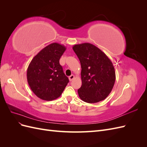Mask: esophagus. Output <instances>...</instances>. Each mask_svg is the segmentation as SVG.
Instances as JSON below:
<instances>
[{"label": "esophagus", "mask_w": 147, "mask_h": 147, "mask_svg": "<svg viewBox=\"0 0 147 147\" xmlns=\"http://www.w3.org/2000/svg\"><path fill=\"white\" fill-rule=\"evenodd\" d=\"M74 78H75V76L74 75H71L69 77V80L70 81H72L74 79Z\"/></svg>", "instance_id": "34e87169"}]
</instances>
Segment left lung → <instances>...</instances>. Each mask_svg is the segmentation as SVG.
<instances>
[{"instance_id":"left-lung-1","label":"left lung","mask_w":147,"mask_h":147,"mask_svg":"<svg viewBox=\"0 0 147 147\" xmlns=\"http://www.w3.org/2000/svg\"><path fill=\"white\" fill-rule=\"evenodd\" d=\"M72 48L81 63L82 84L78 90L80 98L90 104L104 100L112 91L116 79L112 61L90 43L77 44Z\"/></svg>"}]
</instances>
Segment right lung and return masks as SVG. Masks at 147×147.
<instances>
[{
  "label": "right lung",
  "instance_id": "obj_1",
  "mask_svg": "<svg viewBox=\"0 0 147 147\" xmlns=\"http://www.w3.org/2000/svg\"><path fill=\"white\" fill-rule=\"evenodd\" d=\"M66 47L53 43L34 57L27 70L29 85L38 98L55 100L61 95L69 80L59 64Z\"/></svg>",
  "mask_w": 147,
  "mask_h": 147
}]
</instances>
